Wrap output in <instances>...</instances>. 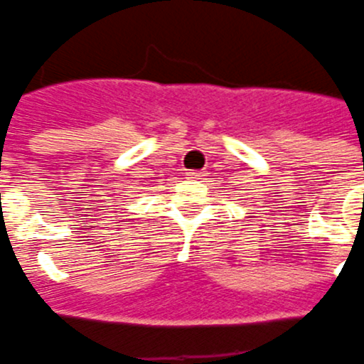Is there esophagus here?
<instances>
[{
  "mask_svg": "<svg viewBox=\"0 0 364 364\" xmlns=\"http://www.w3.org/2000/svg\"><path fill=\"white\" fill-rule=\"evenodd\" d=\"M201 176H203V172H201V171H190V172H188V178H192V180H200Z\"/></svg>",
  "mask_w": 364,
  "mask_h": 364,
  "instance_id": "esophagus-1",
  "label": "esophagus"
}]
</instances>
